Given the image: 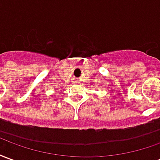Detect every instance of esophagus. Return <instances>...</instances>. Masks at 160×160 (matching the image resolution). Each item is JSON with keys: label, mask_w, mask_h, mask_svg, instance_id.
<instances>
[{"label": "esophagus", "mask_w": 160, "mask_h": 160, "mask_svg": "<svg viewBox=\"0 0 160 160\" xmlns=\"http://www.w3.org/2000/svg\"><path fill=\"white\" fill-rule=\"evenodd\" d=\"M75 82H76V83H80V79H75Z\"/></svg>", "instance_id": "34e87169"}]
</instances>
